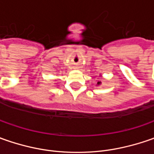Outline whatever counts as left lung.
<instances>
[{"mask_svg":"<svg viewBox=\"0 0 154 154\" xmlns=\"http://www.w3.org/2000/svg\"><path fill=\"white\" fill-rule=\"evenodd\" d=\"M100 84H101V82H99V81H98V85H100Z\"/></svg>","mask_w":154,"mask_h":154,"instance_id":"left-lung-1","label":"left lung"}]
</instances>
